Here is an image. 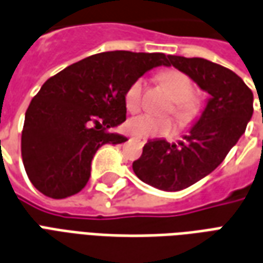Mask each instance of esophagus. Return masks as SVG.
I'll return each instance as SVG.
<instances>
[{
  "instance_id": "34e87169",
  "label": "esophagus",
  "mask_w": 263,
  "mask_h": 263,
  "mask_svg": "<svg viewBox=\"0 0 263 263\" xmlns=\"http://www.w3.org/2000/svg\"><path fill=\"white\" fill-rule=\"evenodd\" d=\"M131 139L139 143V145H145V143H146V139H145V138H131Z\"/></svg>"
}]
</instances>
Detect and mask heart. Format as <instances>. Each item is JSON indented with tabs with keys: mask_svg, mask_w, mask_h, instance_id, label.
Instances as JSON below:
<instances>
[{
	"mask_svg": "<svg viewBox=\"0 0 263 263\" xmlns=\"http://www.w3.org/2000/svg\"><path fill=\"white\" fill-rule=\"evenodd\" d=\"M159 80L166 87L171 98L175 101L172 112L183 125L192 124L200 114L198 101L193 97L194 87L187 76L179 70H166L160 73ZM143 80L132 81L125 91V105L129 111H138L142 105ZM175 129L169 118H160L151 114H141L132 117L126 122V131L138 138L160 137L169 135Z\"/></svg>",
	"mask_w": 263,
	"mask_h": 263,
	"instance_id": "1",
	"label": "heart"
}]
</instances>
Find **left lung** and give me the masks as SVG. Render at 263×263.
Masks as SVG:
<instances>
[{
    "mask_svg": "<svg viewBox=\"0 0 263 263\" xmlns=\"http://www.w3.org/2000/svg\"><path fill=\"white\" fill-rule=\"evenodd\" d=\"M166 66L187 74L210 98L183 141H148L132 169L152 187L179 192L210 175L226 159L252 117L254 94L232 70L210 60L169 54Z\"/></svg>",
    "mask_w": 263,
    "mask_h": 263,
    "instance_id": "8db88e82",
    "label": "left lung"
}]
</instances>
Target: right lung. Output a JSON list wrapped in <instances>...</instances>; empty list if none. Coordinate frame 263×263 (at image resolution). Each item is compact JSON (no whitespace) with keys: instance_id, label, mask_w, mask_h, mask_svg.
<instances>
[{"instance_id":"obj_1","label":"right lung","mask_w":263,"mask_h":263,"mask_svg":"<svg viewBox=\"0 0 263 263\" xmlns=\"http://www.w3.org/2000/svg\"><path fill=\"white\" fill-rule=\"evenodd\" d=\"M166 63L163 53L114 50L88 56L45 81L26 109L21 138L32 184L52 198L79 193L98 148L128 141L108 131L126 120V88Z\"/></svg>"}]
</instances>
